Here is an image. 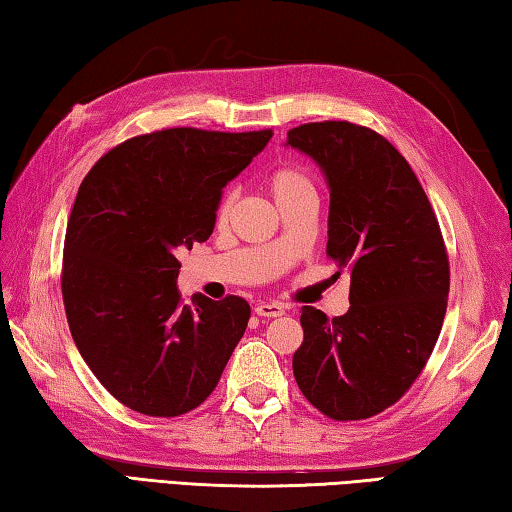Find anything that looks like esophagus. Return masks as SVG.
I'll return each instance as SVG.
<instances>
[{
    "label": "esophagus",
    "instance_id": "esophagus-1",
    "mask_svg": "<svg viewBox=\"0 0 512 512\" xmlns=\"http://www.w3.org/2000/svg\"><path fill=\"white\" fill-rule=\"evenodd\" d=\"M254 312L258 316H265V318H276V316L285 314V307L281 303H258L254 307Z\"/></svg>",
    "mask_w": 512,
    "mask_h": 512
}]
</instances>
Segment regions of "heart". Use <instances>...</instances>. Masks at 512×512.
Segmentation results:
<instances>
[{"instance_id": "obj_1", "label": "heart", "mask_w": 512, "mask_h": 512, "mask_svg": "<svg viewBox=\"0 0 512 512\" xmlns=\"http://www.w3.org/2000/svg\"><path fill=\"white\" fill-rule=\"evenodd\" d=\"M269 191H272V196L278 205V202L294 198L298 194H314V182L303 169L281 167L274 171L272 178H269ZM236 198H238L236 191H227V194L220 198L218 209H216L218 223H225V220L231 216V211H234V205H236Z\"/></svg>"}]
</instances>
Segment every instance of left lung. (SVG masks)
Segmentation results:
<instances>
[{
  "label": "left lung",
  "mask_w": 512,
  "mask_h": 512,
  "mask_svg": "<svg viewBox=\"0 0 512 512\" xmlns=\"http://www.w3.org/2000/svg\"><path fill=\"white\" fill-rule=\"evenodd\" d=\"M330 189L327 256L350 272V310H301L292 368L305 399L336 421L368 419L410 390L435 347L450 289L448 254L406 158L352 122L287 133Z\"/></svg>",
  "instance_id": "left-lung-1"
}]
</instances>
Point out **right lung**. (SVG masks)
<instances>
[{
    "label": "right lung",
    "mask_w": 512,
    "mask_h": 512,
    "mask_svg": "<svg viewBox=\"0 0 512 512\" xmlns=\"http://www.w3.org/2000/svg\"><path fill=\"white\" fill-rule=\"evenodd\" d=\"M272 131L165 129L86 173L64 238L62 296L73 341L98 381L149 417L198 408L249 321L245 298L182 305L178 254L205 243L223 189Z\"/></svg>",
    "instance_id": "obj_1"
}]
</instances>
